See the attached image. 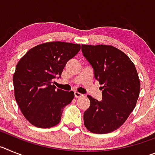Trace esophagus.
I'll list each match as a JSON object with an SVG mask.
<instances>
[{"mask_svg":"<svg viewBox=\"0 0 155 155\" xmlns=\"http://www.w3.org/2000/svg\"><path fill=\"white\" fill-rule=\"evenodd\" d=\"M74 96L75 98H80V97L84 96V94H81L80 92H78V91H74Z\"/></svg>","mask_w":155,"mask_h":155,"instance_id":"obj_1","label":"esophagus"}]
</instances>
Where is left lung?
Returning <instances> with one entry per match:
<instances>
[{"instance_id": "1", "label": "left lung", "mask_w": 155, "mask_h": 155, "mask_svg": "<svg viewBox=\"0 0 155 155\" xmlns=\"http://www.w3.org/2000/svg\"><path fill=\"white\" fill-rule=\"evenodd\" d=\"M84 57L102 84L101 101L87 95L90 107L84 124L93 134H108L120 128L136 106L140 83L135 65L124 52L111 45H81Z\"/></svg>"}]
</instances>
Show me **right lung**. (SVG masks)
I'll list each match as a JSON object with an SVG mask.
<instances>
[{
	"instance_id": "1",
	"label": "right lung",
	"mask_w": 155,
	"mask_h": 155,
	"mask_svg": "<svg viewBox=\"0 0 155 155\" xmlns=\"http://www.w3.org/2000/svg\"><path fill=\"white\" fill-rule=\"evenodd\" d=\"M80 50V44L48 42L34 46L20 59L13 74L15 98L31 125L50 128L60 123L63 109L74 94L55 89L53 81Z\"/></svg>"
}]
</instances>
